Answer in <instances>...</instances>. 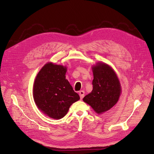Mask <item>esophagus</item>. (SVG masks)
Returning <instances> with one entry per match:
<instances>
[{
    "instance_id": "34e87169",
    "label": "esophagus",
    "mask_w": 154,
    "mask_h": 154,
    "mask_svg": "<svg viewBox=\"0 0 154 154\" xmlns=\"http://www.w3.org/2000/svg\"><path fill=\"white\" fill-rule=\"evenodd\" d=\"M79 94H80V98L81 99H83V97H84V94H85V92L83 91H80V92H79Z\"/></svg>"
}]
</instances>
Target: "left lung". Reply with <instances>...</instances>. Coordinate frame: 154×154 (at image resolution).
I'll return each mask as SVG.
<instances>
[{"mask_svg":"<svg viewBox=\"0 0 154 154\" xmlns=\"http://www.w3.org/2000/svg\"><path fill=\"white\" fill-rule=\"evenodd\" d=\"M92 91L83 100L97 114H101L118 102L121 93L120 83L114 70L106 63H99L92 67Z\"/></svg>","mask_w":154,"mask_h":154,"instance_id":"1","label":"left lung"}]
</instances>
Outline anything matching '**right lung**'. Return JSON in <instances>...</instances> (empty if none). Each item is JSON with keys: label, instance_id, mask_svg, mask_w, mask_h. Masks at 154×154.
Masks as SVG:
<instances>
[{"label": "right lung", "instance_id": "right-lung-1", "mask_svg": "<svg viewBox=\"0 0 154 154\" xmlns=\"http://www.w3.org/2000/svg\"><path fill=\"white\" fill-rule=\"evenodd\" d=\"M66 67L48 63L36 77L33 97L38 109L50 118L59 119L67 113L69 107L80 100L66 79Z\"/></svg>", "mask_w": 154, "mask_h": 154}]
</instances>
